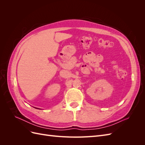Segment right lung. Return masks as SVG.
Here are the masks:
<instances>
[{
    "label": "right lung",
    "instance_id": "right-lung-1",
    "mask_svg": "<svg viewBox=\"0 0 145 145\" xmlns=\"http://www.w3.org/2000/svg\"><path fill=\"white\" fill-rule=\"evenodd\" d=\"M36 108V109H39V108Z\"/></svg>",
    "mask_w": 145,
    "mask_h": 145
}]
</instances>
